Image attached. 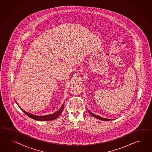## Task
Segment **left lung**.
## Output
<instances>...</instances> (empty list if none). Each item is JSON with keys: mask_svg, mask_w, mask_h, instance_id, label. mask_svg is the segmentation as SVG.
<instances>
[{"mask_svg": "<svg viewBox=\"0 0 152 152\" xmlns=\"http://www.w3.org/2000/svg\"><path fill=\"white\" fill-rule=\"evenodd\" d=\"M88 111L89 112V114H91V115L93 116V117H94V118H98V119H99L100 120H102V121H109L110 119H107V118H102V117H100V116H98V115H95V114H94L93 113H92V112H91V111H89V110H88Z\"/></svg>", "mask_w": 152, "mask_h": 152, "instance_id": "left-lung-1", "label": "left lung"}]
</instances>
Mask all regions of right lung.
Here are the masks:
<instances>
[{
	"mask_svg": "<svg viewBox=\"0 0 152 152\" xmlns=\"http://www.w3.org/2000/svg\"><path fill=\"white\" fill-rule=\"evenodd\" d=\"M64 105L63 104V106L61 107V108L58 111H56V113H54V114H50V115H45V116H39L34 115V114H32L27 113L26 111H25L24 110H23L22 108L20 107L22 110V111L26 115H27L28 117H30V118H33V119L36 120H38V121H49V120H55L56 118H58L60 115H61V114L62 113L63 109H64Z\"/></svg>",
	"mask_w": 152,
	"mask_h": 152,
	"instance_id": "obj_1",
	"label": "right lung"
}]
</instances>
